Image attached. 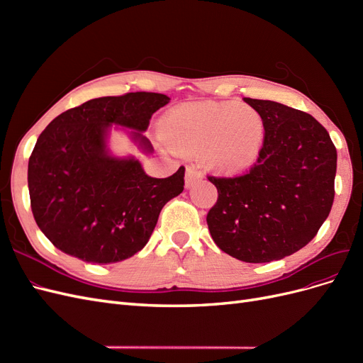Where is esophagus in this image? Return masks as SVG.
<instances>
[{
  "instance_id": "1",
  "label": "esophagus",
  "mask_w": 363,
  "mask_h": 363,
  "mask_svg": "<svg viewBox=\"0 0 363 363\" xmlns=\"http://www.w3.org/2000/svg\"><path fill=\"white\" fill-rule=\"evenodd\" d=\"M201 177H203V174H201V171H199L196 169L195 167H188L186 168V177H184V182H186V186H192L195 182H199V180H201Z\"/></svg>"
}]
</instances>
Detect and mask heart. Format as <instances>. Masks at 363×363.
Segmentation results:
<instances>
[{"instance_id":"b5f03b06","label":"heart","mask_w":363,"mask_h":363,"mask_svg":"<svg viewBox=\"0 0 363 363\" xmlns=\"http://www.w3.org/2000/svg\"><path fill=\"white\" fill-rule=\"evenodd\" d=\"M160 135L179 152H199L208 168L238 174L255 163L265 142L263 116L238 101L183 104L162 119Z\"/></svg>"}]
</instances>
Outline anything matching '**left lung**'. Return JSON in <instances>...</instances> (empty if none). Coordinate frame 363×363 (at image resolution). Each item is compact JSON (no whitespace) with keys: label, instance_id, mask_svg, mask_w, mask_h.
Wrapping results in <instances>:
<instances>
[{"label":"left lung","instance_id":"1","mask_svg":"<svg viewBox=\"0 0 363 363\" xmlns=\"http://www.w3.org/2000/svg\"><path fill=\"white\" fill-rule=\"evenodd\" d=\"M244 101L265 119V142L247 172L207 175L218 200L206 221L227 255L265 263L294 255L316 236L333 206L337 155L312 115L276 101Z\"/></svg>","mask_w":363,"mask_h":363}]
</instances>
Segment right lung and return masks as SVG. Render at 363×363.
Listing matches in <instances>:
<instances>
[{"instance_id": "1", "label": "right lung", "mask_w": 363, "mask_h": 363, "mask_svg": "<svg viewBox=\"0 0 363 363\" xmlns=\"http://www.w3.org/2000/svg\"><path fill=\"white\" fill-rule=\"evenodd\" d=\"M169 98L128 92L94 98L54 118L38 138L28 159L30 206L50 242L89 263H116L144 248L160 211L183 192L184 167L167 179H152L135 159H115L106 151L111 124L142 136L151 115Z\"/></svg>"}]
</instances>
